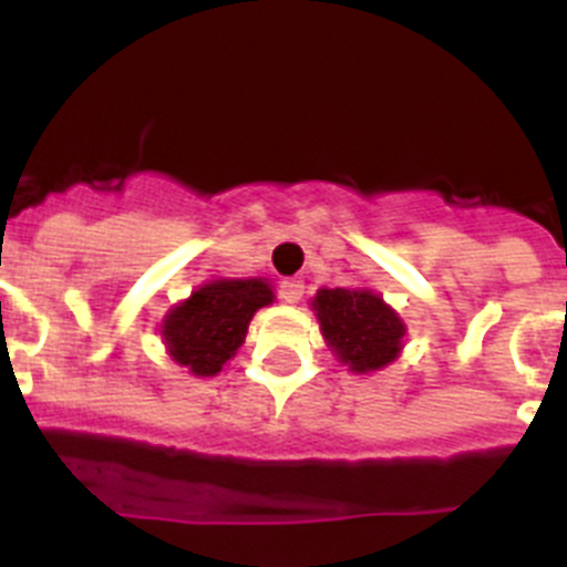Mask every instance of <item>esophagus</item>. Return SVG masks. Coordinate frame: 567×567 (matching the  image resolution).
Masks as SVG:
<instances>
[{
    "instance_id": "34e87169",
    "label": "esophagus",
    "mask_w": 567,
    "mask_h": 567,
    "mask_svg": "<svg viewBox=\"0 0 567 567\" xmlns=\"http://www.w3.org/2000/svg\"><path fill=\"white\" fill-rule=\"evenodd\" d=\"M280 298L287 300V303H298V300L303 298V280L298 278L280 280Z\"/></svg>"
}]
</instances>
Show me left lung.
Masks as SVG:
<instances>
[{
	"label": "left lung",
	"instance_id": "8db88e82",
	"mask_svg": "<svg viewBox=\"0 0 567 567\" xmlns=\"http://www.w3.org/2000/svg\"><path fill=\"white\" fill-rule=\"evenodd\" d=\"M311 311L329 351L351 373L382 371L402 354L408 326L373 289H318Z\"/></svg>",
	"mask_w": 567,
	"mask_h": 567
}]
</instances>
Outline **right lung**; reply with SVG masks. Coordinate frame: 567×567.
<instances>
[{
  "label": "right lung",
  "mask_w": 567,
  "mask_h": 567,
  "mask_svg": "<svg viewBox=\"0 0 567 567\" xmlns=\"http://www.w3.org/2000/svg\"><path fill=\"white\" fill-rule=\"evenodd\" d=\"M275 300L267 278H213L159 323L171 360L194 377H216L238 354L249 320Z\"/></svg>",
  "instance_id": "1"
}]
</instances>
